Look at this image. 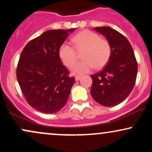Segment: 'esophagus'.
Here are the masks:
<instances>
[{"label": "esophagus", "instance_id": "esophagus-1", "mask_svg": "<svg viewBox=\"0 0 152 152\" xmlns=\"http://www.w3.org/2000/svg\"><path fill=\"white\" fill-rule=\"evenodd\" d=\"M81 76H75V80H76V81H78V80L81 79Z\"/></svg>", "mask_w": 152, "mask_h": 152}]
</instances>
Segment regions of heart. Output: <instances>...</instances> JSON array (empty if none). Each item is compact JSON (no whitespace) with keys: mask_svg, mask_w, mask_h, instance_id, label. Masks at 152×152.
Masks as SVG:
<instances>
[{"mask_svg":"<svg viewBox=\"0 0 152 152\" xmlns=\"http://www.w3.org/2000/svg\"><path fill=\"white\" fill-rule=\"evenodd\" d=\"M71 41L74 47L68 43H63L58 48V56L64 65L71 68L78 59L76 51H83L81 58L83 60L74 66L73 74H86L94 67L100 69L109 62L111 56V45L107 40L101 38L96 33L82 31L75 35Z\"/></svg>","mask_w":152,"mask_h":152,"instance_id":"1","label":"heart"}]
</instances>
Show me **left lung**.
I'll return each instance as SVG.
<instances>
[{"label": "left lung", "instance_id": "8db88e82", "mask_svg": "<svg viewBox=\"0 0 152 152\" xmlns=\"http://www.w3.org/2000/svg\"><path fill=\"white\" fill-rule=\"evenodd\" d=\"M94 29L109 41L111 56L102 71L91 76V94L99 104L114 106L124 102L133 89L137 75V61L133 48L124 36L109 26Z\"/></svg>", "mask_w": 152, "mask_h": 152}]
</instances>
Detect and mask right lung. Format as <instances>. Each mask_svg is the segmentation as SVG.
<instances>
[{
	"label": "right lung",
	"mask_w": 152,
	"mask_h": 152,
	"mask_svg": "<svg viewBox=\"0 0 152 152\" xmlns=\"http://www.w3.org/2000/svg\"><path fill=\"white\" fill-rule=\"evenodd\" d=\"M69 30H48L29 41L20 54L17 80L28 104L44 114H54L66 105L74 77L62 64L58 48Z\"/></svg>",
	"instance_id": "add662e5"
}]
</instances>
